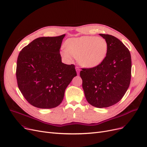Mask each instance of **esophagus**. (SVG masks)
Returning <instances> with one entry per match:
<instances>
[{
	"instance_id": "obj_1",
	"label": "esophagus",
	"mask_w": 147,
	"mask_h": 147,
	"mask_svg": "<svg viewBox=\"0 0 147 147\" xmlns=\"http://www.w3.org/2000/svg\"><path fill=\"white\" fill-rule=\"evenodd\" d=\"M76 71H77L78 74H79V73H80V69L79 68V67H76Z\"/></svg>"
}]
</instances>
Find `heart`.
<instances>
[{
    "mask_svg": "<svg viewBox=\"0 0 147 147\" xmlns=\"http://www.w3.org/2000/svg\"><path fill=\"white\" fill-rule=\"evenodd\" d=\"M65 49L61 55L67 61H72V57L78 59L79 63L86 68H94L104 61L107 53V43L102 38L83 36L71 38L65 43Z\"/></svg>",
    "mask_w": 147,
    "mask_h": 147,
    "instance_id": "obj_1",
    "label": "heart"
}]
</instances>
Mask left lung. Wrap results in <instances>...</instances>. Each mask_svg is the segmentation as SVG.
I'll use <instances>...</instances> for the list:
<instances>
[{
  "label": "left lung",
  "instance_id": "left-lung-1",
  "mask_svg": "<svg viewBox=\"0 0 147 147\" xmlns=\"http://www.w3.org/2000/svg\"><path fill=\"white\" fill-rule=\"evenodd\" d=\"M107 43V53L98 66L82 68L80 76L86 99L92 106L107 107L117 103L128 89L131 59L129 49L117 38L99 34Z\"/></svg>",
  "mask_w": 147,
  "mask_h": 147
}]
</instances>
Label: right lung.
I'll return each mask as SVG.
<instances>
[{
    "label": "right lung",
    "instance_id": "right-lung-1",
    "mask_svg": "<svg viewBox=\"0 0 147 147\" xmlns=\"http://www.w3.org/2000/svg\"><path fill=\"white\" fill-rule=\"evenodd\" d=\"M65 34L40 37L24 47L18 56V86L29 103L41 109L59 106L65 89L77 76L75 66L62 62L60 48Z\"/></svg>",
    "mask_w": 147,
    "mask_h": 147
}]
</instances>
